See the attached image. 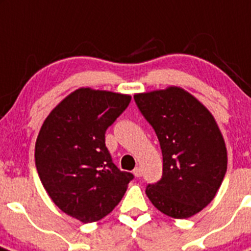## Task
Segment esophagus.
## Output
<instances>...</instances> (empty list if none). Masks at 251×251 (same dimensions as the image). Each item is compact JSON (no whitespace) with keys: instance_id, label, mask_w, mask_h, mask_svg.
<instances>
[{"instance_id":"esophagus-1","label":"esophagus","mask_w":251,"mask_h":251,"mask_svg":"<svg viewBox=\"0 0 251 251\" xmlns=\"http://www.w3.org/2000/svg\"><path fill=\"white\" fill-rule=\"evenodd\" d=\"M133 175L136 177H140L141 175H142V169H141V168H136V169H134V170H133Z\"/></svg>"}]
</instances>
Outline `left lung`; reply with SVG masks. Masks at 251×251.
I'll return each instance as SVG.
<instances>
[{"instance_id": "left-lung-1", "label": "left lung", "mask_w": 251, "mask_h": 251, "mask_svg": "<svg viewBox=\"0 0 251 251\" xmlns=\"http://www.w3.org/2000/svg\"><path fill=\"white\" fill-rule=\"evenodd\" d=\"M162 151V177L146 194L164 215L183 220L215 198L227 170V150L211 111L179 86L134 95Z\"/></svg>"}]
</instances>
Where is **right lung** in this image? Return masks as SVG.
Wrapping results in <instances>:
<instances>
[{"label":"right lung","mask_w":251,"mask_h":251,"mask_svg":"<svg viewBox=\"0 0 251 251\" xmlns=\"http://www.w3.org/2000/svg\"><path fill=\"white\" fill-rule=\"evenodd\" d=\"M132 96L80 87L55 105L35 143V166L57 207L83 224L109 215L133 179L113 164L105 130Z\"/></svg>","instance_id":"add662e5"}]
</instances>
